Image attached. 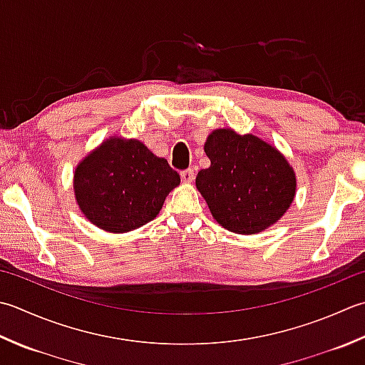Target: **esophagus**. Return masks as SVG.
Masks as SVG:
<instances>
[{"instance_id": "1", "label": "esophagus", "mask_w": 365, "mask_h": 365, "mask_svg": "<svg viewBox=\"0 0 365 365\" xmlns=\"http://www.w3.org/2000/svg\"><path fill=\"white\" fill-rule=\"evenodd\" d=\"M180 178H182V182H185V183H191L192 180H195V170H192V169L182 170Z\"/></svg>"}]
</instances>
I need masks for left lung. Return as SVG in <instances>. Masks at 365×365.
Masks as SVG:
<instances>
[{
  "label": "left lung",
  "instance_id": "1",
  "mask_svg": "<svg viewBox=\"0 0 365 365\" xmlns=\"http://www.w3.org/2000/svg\"><path fill=\"white\" fill-rule=\"evenodd\" d=\"M204 150L210 168L199 170L196 187L221 226L255 234L283 217L294 199L296 175L272 145L253 134L217 130Z\"/></svg>",
  "mask_w": 365,
  "mask_h": 365
}]
</instances>
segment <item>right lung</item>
I'll use <instances>...</instances> for the list:
<instances>
[{
  "label": "right lung",
  "instance_id": "right-lung-1",
  "mask_svg": "<svg viewBox=\"0 0 365 365\" xmlns=\"http://www.w3.org/2000/svg\"><path fill=\"white\" fill-rule=\"evenodd\" d=\"M180 175L139 140L109 139L74 175L77 204L93 225L126 232L158 215Z\"/></svg>",
  "mask_w": 365,
  "mask_h": 365
}]
</instances>
